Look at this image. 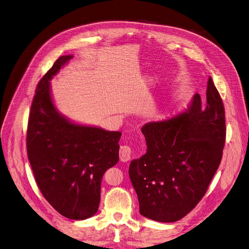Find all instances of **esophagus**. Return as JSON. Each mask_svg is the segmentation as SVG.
<instances>
[{"mask_svg": "<svg viewBox=\"0 0 249 249\" xmlns=\"http://www.w3.org/2000/svg\"><path fill=\"white\" fill-rule=\"evenodd\" d=\"M131 148L127 145L121 146L120 147V151H119V155H120V160L122 162H127L131 159Z\"/></svg>", "mask_w": 249, "mask_h": 249, "instance_id": "1", "label": "esophagus"}]
</instances>
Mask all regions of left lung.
Listing matches in <instances>:
<instances>
[{"instance_id": "8db88e82", "label": "left lung", "mask_w": 249, "mask_h": 249, "mask_svg": "<svg viewBox=\"0 0 249 249\" xmlns=\"http://www.w3.org/2000/svg\"><path fill=\"white\" fill-rule=\"evenodd\" d=\"M147 153L129 167L140 213L174 222L192 212L218 169L225 143V115L212 77L206 104L196 93L186 112L142 127Z\"/></svg>"}]
</instances>
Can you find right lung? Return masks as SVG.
<instances>
[{"instance_id":"add662e5","label":"right lung","mask_w":249,"mask_h":249,"mask_svg":"<svg viewBox=\"0 0 249 249\" xmlns=\"http://www.w3.org/2000/svg\"><path fill=\"white\" fill-rule=\"evenodd\" d=\"M72 56L63 55L39 80L27 130V151L36 185L50 205L71 219L94 215L104 173L119 160L121 132L71 123L55 109L50 80Z\"/></svg>"}]
</instances>
